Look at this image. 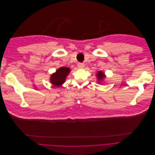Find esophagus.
I'll return each mask as SVG.
<instances>
[{
  "label": "esophagus",
  "instance_id": "obj_1",
  "mask_svg": "<svg viewBox=\"0 0 155 155\" xmlns=\"http://www.w3.org/2000/svg\"><path fill=\"white\" fill-rule=\"evenodd\" d=\"M84 67H85V64H84L83 63H79L78 64V67L79 68H84Z\"/></svg>",
  "mask_w": 155,
  "mask_h": 155
}]
</instances>
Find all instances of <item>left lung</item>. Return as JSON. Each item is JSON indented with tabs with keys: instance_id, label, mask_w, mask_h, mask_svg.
<instances>
[{
	"instance_id": "8db88e82",
	"label": "left lung",
	"mask_w": 155,
	"mask_h": 155,
	"mask_svg": "<svg viewBox=\"0 0 155 155\" xmlns=\"http://www.w3.org/2000/svg\"><path fill=\"white\" fill-rule=\"evenodd\" d=\"M96 77H97V83H101V82L105 79L106 76L104 72L100 70V71H97V72L96 73Z\"/></svg>"
}]
</instances>
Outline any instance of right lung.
<instances>
[{"instance_id":"obj_1","label":"right lung","mask_w":155,"mask_h":155,"mask_svg":"<svg viewBox=\"0 0 155 155\" xmlns=\"http://www.w3.org/2000/svg\"><path fill=\"white\" fill-rule=\"evenodd\" d=\"M70 72V69L68 67H62L58 68L56 72L51 74L50 81L55 87H60L66 81L67 77Z\"/></svg>"}]
</instances>
